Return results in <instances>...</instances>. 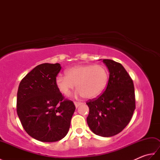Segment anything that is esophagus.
<instances>
[{"label": "esophagus", "mask_w": 160, "mask_h": 160, "mask_svg": "<svg viewBox=\"0 0 160 160\" xmlns=\"http://www.w3.org/2000/svg\"><path fill=\"white\" fill-rule=\"evenodd\" d=\"M74 104L75 106H76V108H78V107H80L81 104H82V102H74Z\"/></svg>", "instance_id": "obj_1"}]
</instances>
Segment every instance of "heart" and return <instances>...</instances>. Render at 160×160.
<instances>
[{
	"mask_svg": "<svg viewBox=\"0 0 160 160\" xmlns=\"http://www.w3.org/2000/svg\"><path fill=\"white\" fill-rule=\"evenodd\" d=\"M66 76L55 79L57 89L62 96H68L76 87L77 93L87 99H93L104 92L108 81V72L101 64H80L65 71Z\"/></svg>",
	"mask_w": 160,
	"mask_h": 160,
	"instance_id": "obj_1",
	"label": "heart"
}]
</instances>
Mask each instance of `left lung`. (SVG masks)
<instances>
[{"instance_id": "obj_1", "label": "left lung", "mask_w": 160, "mask_h": 160, "mask_svg": "<svg viewBox=\"0 0 160 160\" xmlns=\"http://www.w3.org/2000/svg\"><path fill=\"white\" fill-rule=\"evenodd\" d=\"M103 62L109 72L107 89L100 97L87 102L88 126L93 133L111 137L129 123L135 108L132 80L120 63L108 59Z\"/></svg>"}]
</instances>
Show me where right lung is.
Masks as SVG:
<instances>
[{
	"mask_svg": "<svg viewBox=\"0 0 160 160\" xmlns=\"http://www.w3.org/2000/svg\"><path fill=\"white\" fill-rule=\"evenodd\" d=\"M58 63H43L20 82L17 93V114L25 131L43 142H57L66 136L76 109L72 101L63 100L55 79Z\"/></svg>",
	"mask_w": 160,
	"mask_h": 160,
	"instance_id": "add662e5",
	"label": "right lung"
}]
</instances>
